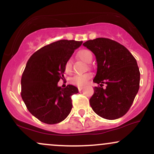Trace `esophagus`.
<instances>
[{
    "instance_id": "1",
    "label": "esophagus",
    "mask_w": 154,
    "mask_h": 154,
    "mask_svg": "<svg viewBox=\"0 0 154 154\" xmlns=\"http://www.w3.org/2000/svg\"><path fill=\"white\" fill-rule=\"evenodd\" d=\"M82 89H83V88H82V87H78V90H79V91H82Z\"/></svg>"
}]
</instances>
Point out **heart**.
Segmentation results:
<instances>
[{"label": "heart", "mask_w": 154, "mask_h": 154, "mask_svg": "<svg viewBox=\"0 0 154 154\" xmlns=\"http://www.w3.org/2000/svg\"><path fill=\"white\" fill-rule=\"evenodd\" d=\"M77 57L82 61L86 63H90L93 59L91 52L87 49H82L79 51L77 54ZM72 70V61L68 59L64 63V71L66 73H71ZM92 77V75L91 73H86L84 75H75L73 78L72 79V82L77 86H84L88 84L89 79Z\"/></svg>", "instance_id": "heart-1"}]
</instances>
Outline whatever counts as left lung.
Listing matches in <instances>:
<instances>
[{"mask_svg":"<svg viewBox=\"0 0 154 154\" xmlns=\"http://www.w3.org/2000/svg\"><path fill=\"white\" fill-rule=\"evenodd\" d=\"M83 45L95 54L98 66L93 82L100 86L94 88L91 106L102 118L119 119L129 111L138 92L140 74L136 59L124 45L109 38L90 40Z\"/></svg>","mask_w":154,"mask_h":154,"instance_id":"left-lung-1","label":"left lung"}]
</instances>
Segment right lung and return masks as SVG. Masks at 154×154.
Masks as SVG:
<instances>
[{
  "mask_svg": "<svg viewBox=\"0 0 154 154\" xmlns=\"http://www.w3.org/2000/svg\"><path fill=\"white\" fill-rule=\"evenodd\" d=\"M82 41L61 40L45 45L31 56L21 79L22 96L28 111L42 122L54 125L67 117L72 109V95L78 89L58 86L64 63Z\"/></svg>",
  "mask_w": 154,
  "mask_h": 154,
  "instance_id": "right-lung-1",
  "label": "right lung"
}]
</instances>
